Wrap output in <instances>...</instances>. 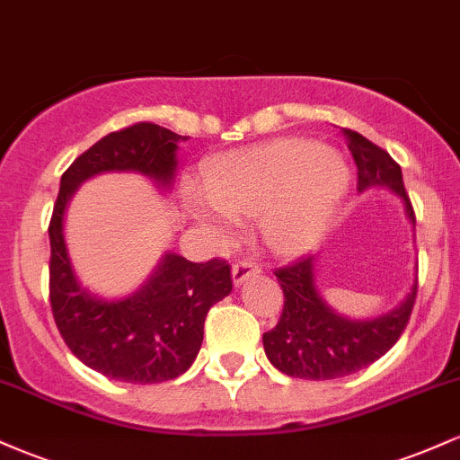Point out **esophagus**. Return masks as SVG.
Instances as JSON below:
<instances>
[{"label":"esophagus","mask_w":460,"mask_h":460,"mask_svg":"<svg viewBox=\"0 0 460 460\" xmlns=\"http://www.w3.org/2000/svg\"><path fill=\"white\" fill-rule=\"evenodd\" d=\"M231 272H234V283L240 285V283H244L248 277H255V274H260L261 268H260V263H255L251 260H237L234 263V270Z\"/></svg>","instance_id":"1"}]
</instances>
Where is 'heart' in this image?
Here are the masks:
<instances>
[{
  "instance_id": "obj_1",
  "label": "heart",
  "mask_w": 460,
  "mask_h": 460,
  "mask_svg": "<svg viewBox=\"0 0 460 460\" xmlns=\"http://www.w3.org/2000/svg\"><path fill=\"white\" fill-rule=\"evenodd\" d=\"M348 186L335 151L309 140H279L240 151L214 166L208 192H190L199 223L229 231L237 216L261 214V234L274 251L305 248L329 226Z\"/></svg>"
}]
</instances>
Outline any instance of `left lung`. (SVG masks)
Masks as SVG:
<instances>
[{"mask_svg":"<svg viewBox=\"0 0 460 460\" xmlns=\"http://www.w3.org/2000/svg\"><path fill=\"white\" fill-rule=\"evenodd\" d=\"M341 131L357 164L358 190L369 186L392 188L398 197H402L406 216L415 225V212L404 190L400 164L357 131L348 128H341ZM274 274L285 300L277 326L263 332V348L274 367L288 376L307 381L341 378L378 361L404 332L417 296V288H413L409 298L392 314L357 322L337 315L320 298L311 255L274 268Z\"/></svg>","mask_w":460,"mask_h":460,"instance_id":"8db88e82","label":"left lung"}]
</instances>
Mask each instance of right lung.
<instances>
[{
    "mask_svg": "<svg viewBox=\"0 0 460 460\" xmlns=\"http://www.w3.org/2000/svg\"><path fill=\"white\" fill-rule=\"evenodd\" d=\"M188 136L136 123L94 142L66 168L49 220V303L68 350L84 366L123 383H164L181 376L203 344L208 311L234 289L220 257L192 263L166 255L131 298L99 300L84 292L68 260L62 220L84 179L105 171H138L166 186L175 175L179 142Z\"/></svg>",
    "mask_w": 460,
    "mask_h": 460,
    "instance_id": "right-lung-1",
    "label": "right lung"
}]
</instances>
